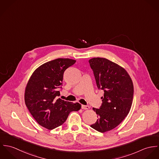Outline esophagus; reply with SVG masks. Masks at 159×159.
<instances>
[{
  "mask_svg": "<svg viewBox=\"0 0 159 159\" xmlns=\"http://www.w3.org/2000/svg\"><path fill=\"white\" fill-rule=\"evenodd\" d=\"M81 108L83 110H88L89 108V107L88 106V105H81Z\"/></svg>",
  "mask_w": 159,
  "mask_h": 159,
  "instance_id": "obj_1",
  "label": "esophagus"
}]
</instances>
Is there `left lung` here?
I'll return each instance as SVG.
<instances>
[{"instance_id":"left-lung-1","label":"left lung","mask_w":159,"mask_h":159,"mask_svg":"<svg viewBox=\"0 0 159 159\" xmlns=\"http://www.w3.org/2000/svg\"><path fill=\"white\" fill-rule=\"evenodd\" d=\"M98 89L104 91L100 108H93L98 119L91 127L104 133L116 127L129 113L133 101L134 84L127 71L105 58L89 61Z\"/></svg>"}]
</instances>
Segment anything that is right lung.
Wrapping results in <instances>:
<instances>
[{"mask_svg":"<svg viewBox=\"0 0 159 159\" xmlns=\"http://www.w3.org/2000/svg\"><path fill=\"white\" fill-rule=\"evenodd\" d=\"M75 60L59 58L46 62L37 68L30 76L25 90L26 107L35 120L48 130L62 125L71 111L80 110L81 105L61 98L65 70Z\"/></svg>","mask_w":159,"mask_h":159,"instance_id":"right-lung-1","label":"right lung"}]
</instances>
